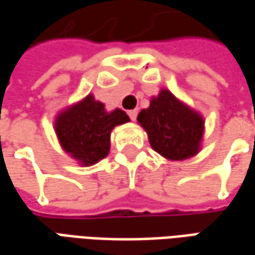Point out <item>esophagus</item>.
<instances>
[{
	"instance_id": "obj_1",
	"label": "esophagus",
	"mask_w": 255,
	"mask_h": 255,
	"mask_svg": "<svg viewBox=\"0 0 255 255\" xmlns=\"http://www.w3.org/2000/svg\"><path fill=\"white\" fill-rule=\"evenodd\" d=\"M128 116H129V119L132 120V122H135L136 120V116H138V111L136 109H132V111H128Z\"/></svg>"
}]
</instances>
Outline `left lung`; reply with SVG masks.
<instances>
[{
  "instance_id": "8db88e82",
  "label": "left lung",
  "mask_w": 255,
  "mask_h": 255,
  "mask_svg": "<svg viewBox=\"0 0 255 255\" xmlns=\"http://www.w3.org/2000/svg\"><path fill=\"white\" fill-rule=\"evenodd\" d=\"M138 122L149 135L151 147L169 160H184L198 153L203 120L177 101L168 90L150 101L138 115Z\"/></svg>"
}]
</instances>
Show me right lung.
I'll return each instance as SVG.
<instances>
[{"label": "right lung", "mask_w": 255, "mask_h": 255, "mask_svg": "<svg viewBox=\"0 0 255 255\" xmlns=\"http://www.w3.org/2000/svg\"><path fill=\"white\" fill-rule=\"evenodd\" d=\"M129 122L126 112L108 113L100 101L87 95L82 102L60 113L56 132L63 149L83 165H93L109 153L113 128Z\"/></svg>", "instance_id": "right-lung-1"}]
</instances>
